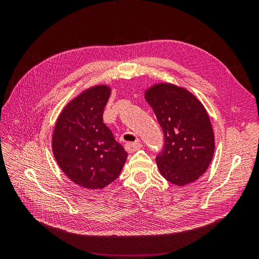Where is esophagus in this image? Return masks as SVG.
Here are the masks:
<instances>
[{"mask_svg": "<svg viewBox=\"0 0 259 259\" xmlns=\"http://www.w3.org/2000/svg\"><path fill=\"white\" fill-rule=\"evenodd\" d=\"M142 144H140L138 140L135 143H127L126 145H125V149H126L127 152H134L136 150H138V149L142 148Z\"/></svg>", "mask_w": 259, "mask_h": 259, "instance_id": "esophagus-1", "label": "esophagus"}]
</instances>
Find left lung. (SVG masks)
<instances>
[{
	"label": "left lung",
	"instance_id": "obj_1",
	"mask_svg": "<svg viewBox=\"0 0 259 259\" xmlns=\"http://www.w3.org/2000/svg\"><path fill=\"white\" fill-rule=\"evenodd\" d=\"M164 133V150L156 156L161 175L184 187L205 173L215 150L213 126L205 107L191 92L167 82L145 91Z\"/></svg>",
	"mask_w": 259,
	"mask_h": 259
}]
</instances>
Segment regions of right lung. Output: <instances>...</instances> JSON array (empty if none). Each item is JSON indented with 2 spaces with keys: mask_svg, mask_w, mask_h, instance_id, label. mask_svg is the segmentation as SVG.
<instances>
[{
  "mask_svg": "<svg viewBox=\"0 0 259 259\" xmlns=\"http://www.w3.org/2000/svg\"><path fill=\"white\" fill-rule=\"evenodd\" d=\"M111 86L97 84L72 98L60 111L52 135L58 166L74 184L104 189L119 177L127 152L103 122Z\"/></svg>",
  "mask_w": 259,
  "mask_h": 259,
  "instance_id": "obj_1",
  "label": "right lung"
}]
</instances>
